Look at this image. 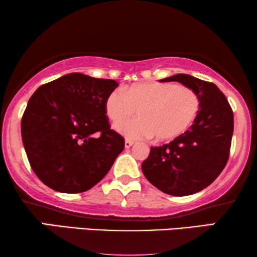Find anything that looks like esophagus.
<instances>
[{"label":"esophagus","mask_w":257,"mask_h":257,"mask_svg":"<svg viewBox=\"0 0 257 257\" xmlns=\"http://www.w3.org/2000/svg\"><path fill=\"white\" fill-rule=\"evenodd\" d=\"M134 144H135V143H134V142L130 141V140H125V141H124V148H125V149L132 148V146H133Z\"/></svg>","instance_id":"obj_1"}]
</instances>
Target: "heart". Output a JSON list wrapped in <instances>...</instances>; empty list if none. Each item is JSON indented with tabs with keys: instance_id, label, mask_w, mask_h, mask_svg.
Returning <instances> with one entry per match:
<instances>
[{
	"instance_id": "b5f03b06",
	"label": "heart",
	"mask_w": 257,
	"mask_h": 257,
	"mask_svg": "<svg viewBox=\"0 0 257 257\" xmlns=\"http://www.w3.org/2000/svg\"><path fill=\"white\" fill-rule=\"evenodd\" d=\"M200 97L192 88L173 82H141L115 89L105 99V112L113 122L132 116L115 125L129 140L156 137L172 141L184 134L197 119Z\"/></svg>"
}]
</instances>
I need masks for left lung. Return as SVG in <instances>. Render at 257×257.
I'll return each instance as SVG.
<instances>
[{"mask_svg":"<svg viewBox=\"0 0 257 257\" xmlns=\"http://www.w3.org/2000/svg\"><path fill=\"white\" fill-rule=\"evenodd\" d=\"M176 81L192 88L200 97L194 123L169 144L151 148L142 170L146 180L167 194L183 197L210 185L229 159L233 112L224 93L211 82L189 74L160 80Z\"/></svg>","mask_w":257,"mask_h":257,"instance_id":"8db88e82","label":"left lung"}]
</instances>
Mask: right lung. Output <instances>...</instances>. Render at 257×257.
Here are the masks:
<instances>
[{
  "label": "right lung",
  "instance_id": "add662e5",
  "mask_svg": "<svg viewBox=\"0 0 257 257\" xmlns=\"http://www.w3.org/2000/svg\"><path fill=\"white\" fill-rule=\"evenodd\" d=\"M119 83L71 73L41 85L28 100L22 138L28 161L50 189L90 190L103 180L124 149L111 129L105 99Z\"/></svg>",
  "mask_w": 257,
  "mask_h": 257
}]
</instances>
